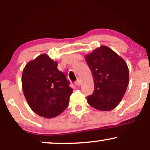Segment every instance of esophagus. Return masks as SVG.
Listing matches in <instances>:
<instances>
[{
  "label": "esophagus",
  "instance_id": "obj_1",
  "mask_svg": "<svg viewBox=\"0 0 150 150\" xmlns=\"http://www.w3.org/2000/svg\"><path fill=\"white\" fill-rule=\"evenodd\" d=\"M75 85L80 86V81L79 80H77V81H75Z\"/></svg>",
  "mask_w": 150,
  "mask_h": 150
}]
</instances>
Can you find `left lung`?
I'll return each mask as SVG.
<instances>
[{
	"mask_svg": "<svg viewBox=\"0 0 150 150\" xmlns=\"http://www.w3.org/2000/svg\"><path fill=\"white\" fill-rule=\"evenodd\" d=\"M92 73L94 90L87 100L93 108L108 111L122 100L129 83L126 62L106 46H101L85 56Z\"/></svg>",
	"mask_w": 150,
	"mask_h": 150,
	"instance_id": "left-lung-1",
	"label": "left lung"
}]
</instances>
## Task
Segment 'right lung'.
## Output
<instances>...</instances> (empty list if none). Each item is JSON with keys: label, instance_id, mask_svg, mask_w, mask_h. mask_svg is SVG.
I'll return each mask as SVG.
<instances>
[{"label": "right lung", "instance_id": "1", "mask_svg": "<svg viewBox=\"0 0 150 150\" xmlns=\"http://www.w3.org/2000/svg\"><path fill=\"white\" fill-rule=\"evenodd\" d=\"M58 63L46 53L27 63L22 72V87L31 109L39 116L51 118L68 107L73 89Z\"/></svg>", "mask_w": 150, "mask_h": 150}]
</instances>
